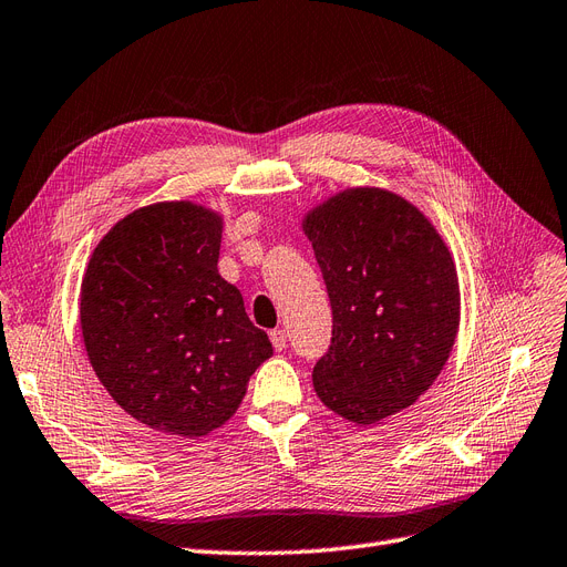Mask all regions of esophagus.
Listing matches in <instances>:
<instances>
[{"mask_svg":"<svg viewBox=\"0 0 567 567\" xmlns=\"http://www.w3.org/2000/svg\"><path fill=\"white\" fill-rule=\"evenodd\" d=\"M269 340H271V347H275L277 351H281V349H286V333L284 330H271L269 333Z\"/></svg>","mask_w":567,"mask_h":567,"instance_id":"obj_1","label":"esophagus"}]
</instances>
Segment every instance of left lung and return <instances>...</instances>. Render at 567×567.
<instances>
[{"mask_svg": "<svg viewBox=\"0 0 567 567\" xmlns=\"http://www.w3.org/2000/svg\"><path fill=\"white\" fill-rule=\"evenodd\" d=\"M302 231L333 307L315 392L359 426L413 405L441 375L460 328L457 267L424 213L382 187H347Z\"/></svg>", "mask_w": 567, "mask_h": 567, "instance_id": "obj_1", "label": "left lung"}]
</instances>
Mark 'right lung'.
Returning <instances> with one entry per match:
<instances>
[{
  "mask_svg": "<svg viewBox=\"0 0 567 567\" xmlns=\"http://www.w3.org/2000/svg\"><path fill=\"white\" fill-rule=\"evenodd\" d=\"M220 241L218 210L159 202L116 223L84 271L89 361L116 405L157 432L197 439L223 426L271 357L220 277Z\"/></svg>",
  "mask_w": 567,
  "mask_h": 567,
  "instance_id": "obj_1",
  "label": "right lung"
}]
</instances>
